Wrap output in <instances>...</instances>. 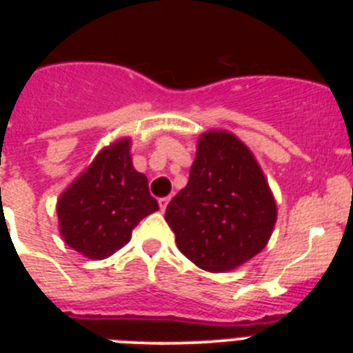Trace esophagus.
Listing matches in <instances>:
<instances>
[{"label":"esophagus","instance_id":"obj_1","mask_svg":"<svg viewBox=\"0 0 353 353\" xmlns=\"http://www.w3.org/2000/svg\"><path fill=\"white\" fill-rule=\"evenodd\" d=\"M168 203H170V198H161V199H159V207H161L162 212L166 210Z\"/></svg>","mask_w":353,"mask_h":353}]
</instances>
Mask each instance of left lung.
Wrapping results in <instances>:
<instances>
[{"label": "left lung", "instance_id": "1", "mask_svg": "<svg viewBox=\"0 0 353 353\" xmlns=\"http://www.w3.org/2000/svg\"><path fill=\"white\" fill-rule=\"evenodd\" d=\"M164 217L183 256L208 272H228L267 245L277 208L251 150L232 132L208 130Z\"/></svg>", "mask_w": 353, "mask_h": 353}]
</instances>
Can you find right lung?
<instances>
[{
	"mask_svg": "<svg viewBox=\"0 0 353 353\" xmlns=\"http://www.w3.org/2000/svg\"><path fill=\"white\" fill-rule=\"evenodd\" d=\"M159 210L148 180L134 170L130 139H118L93 159L58 199L60 233L68 248L104 260L123 248L132 230Z\"/></svg>",
	"mask_w": 353,
	"mask_h": 353,
	"instance_id": "right-lung-1",
	"label": "right lung"
}]
</instances>
